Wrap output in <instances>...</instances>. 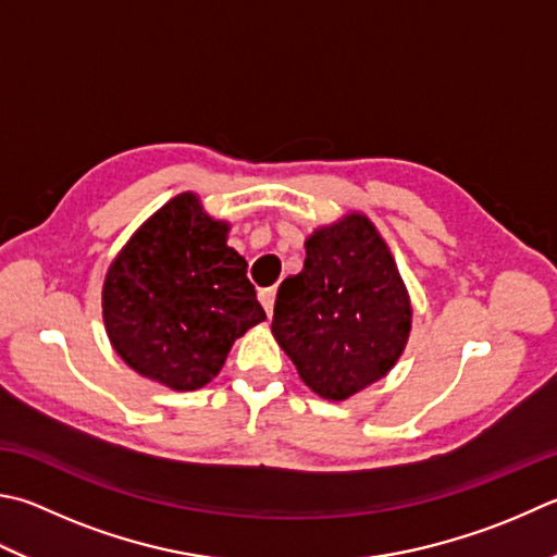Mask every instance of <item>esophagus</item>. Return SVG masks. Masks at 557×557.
Listing matches in <instances>:
<instances>
[{
  "instance_id": "34e87169",
  "label": "esophagus",
  "mask_w": 557,
  "mask_h": 557,
  "mask_svg": "<svg viewBox=\"0 0 557 557\" xmlns=\"http://www.w3.org/2000/svg\"><path fill=\"white\" fill-rule=\"evenodd\" d=\"M259 300H261V306H264V310H267V314L271 318V312H274V300H276V288H264V290H259Z\"/></svg>"
}]
</instances>
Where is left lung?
<instances>
[{
    "mask_svg": "<svg viewBox=\"0 0 557 557\" xmlns=\"http://www.w3.org/2000/svg\"><path fill=\"white\" fill-rule=\"evenodd\" d=\"M412 327L391 249L361 213L318 227L306 264L281 283L271 332L324 400H346L393 369Z\"/></svg>",
    "mask_w": 557,
    "mask_h": 557,
    "instance_id": "1",
    "label": "left lung"
}]
</instances>
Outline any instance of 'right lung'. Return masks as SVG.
Returning <instances> with one entry per match:
<instances>
[{
    "label": "right lung",
    "instance_id": "add662e5",
    "mask_svg": "<svg viewBox=\"0 0 557 557\" xmlns=\"http://www.w3.org/2000/svg\"><path fill=\"white\" fill-rule=\"evenodd\" d=\"M230 225L180 194L135 233L103 281V324L133 371L196 391L223 369L237 337L267 320Z\"/></svg>",
    "mask_w": 557,
    "mask_h": 557
}]
</instances>
